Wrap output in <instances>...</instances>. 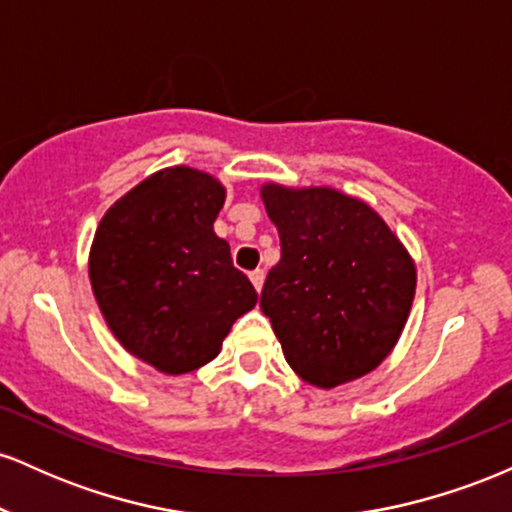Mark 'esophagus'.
I'll list each match as a JSON object with an SVG mask.
<instances>
[{
  "mask_svg": "<svg viewBox=\"0 0 512 512\" xmlns=\"http://www.w3.org/2000/svg\"><path fill=\"white\" fill-rule=\"evenodd\" d=\"M250 281H252V286H255L257 291H262V286H264V269H255V272H250Z\"/></svg>",
  "mask_w": 512,
  "mask_h": 512,
  "instance_id": "obj_1",
  "label": "esophagus"
}]
</instances>
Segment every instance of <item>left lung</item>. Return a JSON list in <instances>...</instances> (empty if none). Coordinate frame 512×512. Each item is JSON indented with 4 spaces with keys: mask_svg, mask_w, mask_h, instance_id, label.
Here are the masks:
<instances>
[{
    "mask_svg": "<svg viewBox=\"0 0 512 512\" xmlns=\"http://www.w3.org/2000/svg\"><path fill=\"white\" fill-rule=\"evenodd\" d=\"M260 197L281 240L260 308L286 363L320 390L363 378L407 325L416 291L409 250L378 211L334 187L264 182Z\"/></svg>",
    "mask_w": 512,
    "mask_h": 512,
    "instance_id": "left-lung-1",
    "label": "left lung"
}]
</instances>
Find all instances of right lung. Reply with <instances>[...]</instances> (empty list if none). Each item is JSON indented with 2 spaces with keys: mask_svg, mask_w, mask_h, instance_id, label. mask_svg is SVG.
Returning <instances> with one entry per match:
<instances>
[{
  "mask_svg": "<svg viewBox=\"0 0 512 512\" xmlns=\"http://www.w3.org/2000/svg\"><path fill=\"white\" fill-rule=\"evenodd\" d=\"M226 187L190 166L151 173L105 211L88 252V279L110 332L166 375L219 356L257 291L214 233Z\"/></svg>",
  "mask_w": 512,
  "mask_h": 512,
  "instance_id": "add662e5",
  "label": "right lung"
}]
</instances>
